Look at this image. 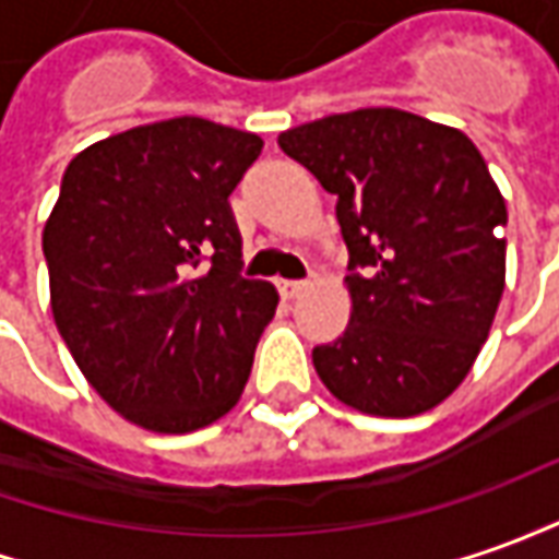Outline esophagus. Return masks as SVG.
Wrapping results in <instances>:
<instances>
[{
  "label": "esophagus",
  "instance_id": "obj_1",
  "mask_svg": "<svg viewBox=\"0 0 559 559\" xmlns=\"http://www.w3.org/2000/svg\"><path fill=\"white\" fill-rule=\"evenodd\" d=\"M309 284L306 281H278V294L281 299H296V296L302 294Z\"/></svg>",
  "mask_w": 559,
  "mask_h": 559
}]
</instances>
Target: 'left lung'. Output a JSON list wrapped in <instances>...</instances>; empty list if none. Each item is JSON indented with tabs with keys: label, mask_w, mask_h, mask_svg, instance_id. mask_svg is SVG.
Returning <instances> with one entry per match:
<instances>
[{
	"label": "left lung",
	"mask_w": 559,
	"mask_h": 559,
	"mask_svg": "<svg viewBox=\"0 0 559 559\" xmlns=\"http://www.w3.org/2000/svg\"><path fill=\"white\" fill-rule=\"evenodd\" d=\"M278 146L336 195L352 318L311 360L348 407L407 419L447 401L504 290L508 211L455 128L391 106L290 128Z\"/></svg>",
	"instance_id": "1"
}]
</instances>
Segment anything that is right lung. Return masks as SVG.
<instances>
[{"mask_svg":"<svg viewBox=\"0 0 559 559\" xmlns=\"http://www.w3.org/2000/svg\"><path fill=\"white\" fill-rule=\"evenodd\" d=\"M260 152L250 131L180 116L106 136L63 174L41 231L55 324L128 423L186 435L248 385L278 290L241 278L229 195Z\"/></svg>","mask_w":559,"mask_h":559,"instance_id":"right-lung-1","label":"right lung"}]
</instances>
